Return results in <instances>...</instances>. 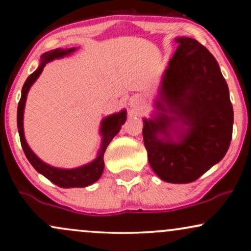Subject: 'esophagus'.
<instances>
[{"label": "esophagus", "mask_w": 251, "mask_h": 251, "mask_svg": "<svg viewBox=\"0 0 251 251\" xmlns=\"http://www.w3.org/2000/svg\"><path fill=\"white\" fill-rule=\"evenodd\" d=\"M137 103H138V100H137V99H131V105H132V106L137 105Z\"/></svg>", "instance_id": "1"}]
</instances>
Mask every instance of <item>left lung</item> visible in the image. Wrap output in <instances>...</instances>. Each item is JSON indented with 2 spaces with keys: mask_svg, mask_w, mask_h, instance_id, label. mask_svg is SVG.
<instances>
[{
  "mask_svg": "<svg viewBox=\"0 0 251 251\" xmlns=\"http://www.w3.org/2000/svg\"><path fill=\"white\" fill-rule=\"evenodd\" d=\"M177 42L160 93L176 117L160 113L154 120L145 119L143 137L152 170L163 180L184 184L198 179L226 155L234 109L214 55L197 40L180 37ZM157 107L166 111L160 102ZM176 119L189 126L179 143L172 142L169 134ZM158 133L166 139L159 140Z\"/></svg>",
  "mask_w": 251,
  "mask_h": 251,
  "instance_id": "left-lung-1",
  "label": "left lung"
}]
</instances>
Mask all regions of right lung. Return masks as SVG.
I'll list each match as a JSON object with an SVG mask.
<instances>
[{
  "label": "right lung",
  "mask_w": 251,
  "mask_h": 251,
  "mask_svg": "<svg viewBox=\"0 0 251 251\" xmlns=\"http://www.w3.org/2000/svg\"><path fill=\"white\" fill-rule=\"evenodd\" d=\"M73 50L74 48L66 50H55L43 54L41 56L42 61L40 67L37 68L34 73H31L30 75L27 77V80H25L24 87H22L21 99H20L19 106H17V128H19L20 140H21V145L22 149H24L25 157H27V159L29 160V163L33 165V168L35 169L37 172H40V174L45 176L46 178H48L51 183L60 186V188H83V186L91 185V184H93L94 181H97L100 177H101L103 171V153H105L108 144L111 143L112 139H113L114 135L119 132L120 127H122V125L126 120L125 111L113 114V116H109L108 118L102 120L101 133L103 135V140L101 144V149H100L96 160L92 162L91 164H88V165L73 170L56 169L41 162V160L33 153V151H31L29 146L25 143L24 134V109L25 99H27V93L28 91H29L30 86L33 85L34 81H35L40 74H41L46 63L50 61V60L56 59V57L67 55L68 53H71V51Z\"/></svg>",
  "instance_id": "add662e5"
}]
</instances>
